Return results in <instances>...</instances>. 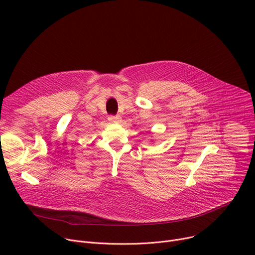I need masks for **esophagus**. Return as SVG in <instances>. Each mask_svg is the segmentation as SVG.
<instances>
[{
  "label": "esophagus",
  "instance_id": "esophagus-1",
  "mask_svg": "<svg viewBox=\"0 0 255 255\" xmlns=\"http://www.w3.org/2000/svg\"><path fill=\"white\" fill-rule=\"evenodd\" d=\"M109 121L111 123H120L121 117L120 116H111V117H109Z\"/></svg>",
  "mask_w": 255,
  "mask_h": 255
}]
</instances>
